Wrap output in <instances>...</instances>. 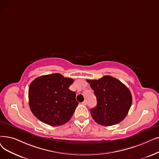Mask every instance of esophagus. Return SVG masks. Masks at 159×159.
Segmentation results:
<instances>
[{"label":"esophagus","instance_id":"34e87169","mask_svg":"<svg viewBox=\"0 0 159 159\" xmlns=\"http://www.w3.org/2000/svg\"><path fill=\"white\" fill-rule=\"evenodd\" d=\"M82 105H86V101H83L82 102Z\"/></svg>","mask_w":159,"mask_h":159}]
</instances>
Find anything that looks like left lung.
Segmentation results:
<instances>
[{"mask_svg":"<svg viewBox=\"0 0 159 159\" xmlns=\"http://www.w3.org/2000/svg\"><path fill=\"white\" fill-rule=\"evenodd\" d=\"M87 81L97 99V106L90 110L94 121L102 126H111L125 119L133 100L128 88L109 75Z\"/></svg>","mask_w":159,"mask_h":159,"instance_id":"obj_1","label":"left lung"}]
</instances>
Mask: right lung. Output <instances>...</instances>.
<instances>
[{
	"instance_id": "1",
	"label": "right lung",
	"mask_w": 159,
	"mask_h": 159,
	"mask_svg": "<svg viewBox=\"0 0 159 159\" xmlns=\"http://www.w3.org/2000/svg\"><path fill=\"white\" fill-rule=\"evenodd\" d=\"M73 79L60 73L41 76L29 88V106L33 114L47 125L59 126L70 120L79 102L70 87Z\"/></svg>"
}]
</instances>
